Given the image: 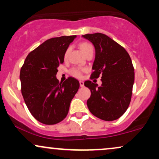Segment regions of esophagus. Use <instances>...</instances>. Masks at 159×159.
I'll list each match as a JSON object with an SVG mask.
<instances>
[{
  "instance_id": "1",
  "label": "esophagus",
  "mask_w": 159,
  "mask_h": 159,
  "mask_svg": "<svg viewBox=\"0 0 159 159\" xmlns=\"http://www.w3.org/2000/svg\"><path fill=\"white\" fill-rule=\"evenodd\" d=\"M79 84H80V87H83L84 86V81H79Z\"/></svg>"
}]
</instances>
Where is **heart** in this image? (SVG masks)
Segmentation results:
<instances>
[{"mask_svg": "<svg viewBox=\"0 0 159 159\" xmlns=\"http://www.w3.org/2000/svg\"><path fill=\"white\" fill-rule=\"evenodd\" d=\"M80 48H81V51L84 52V54H86L87 52L90 50H93V47L92 46V44L89 43H85V42L84 43H81ZM69 51H70V49H68L67 50H66V53H65V57H66V55H68ZM70 74H71L72 75H73L74 77L80 78L81 76V71L78 68H72V70H70Z\"/></svg>", "mask_w": 159, "mask_h": 159, "instance_id": "1", "label": "heart"}]
</instances>
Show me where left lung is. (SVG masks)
Listing matches in <instances>:
<instances>
[{
	"label": "left lung",
	"mask_w": 159,
	"mask_h": 159,
	"mask_svg": "<svg viewBox=\"0 0 159 159\" xmlns=\"http://www.w3.org/2000/svg\"><path fill=\"white\" fill-rule=\"evenodd\" d=\"M82 37L94 45L95 61L91 77L101 75V85L91 81L84 85L91 91L87 107L91 113L104 121H114L129 107L135 73L129 54L124 47L102 33L87 34Z\"/></svg>",
	"instance_id": "left-lung-1"
}]
</instances>
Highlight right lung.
<instances>
[{
  "instance_id": "right-lung-1",
  "label": "right lung",
  "mask_w": 159,
  "mask_h": 159,
  "mask_svg": "<svg viewBox=\"0 0 159 159\" xmlns=\"http://www.w3.org/2000/svg\"><path fill=\"white\" fill-rule=\"evenodd\" d=\"M76 35L47 40L27 55L20 69L21 93L25 104L34 118L44 124H55L67 116L70 102L80 87L70 77L59 83V65Z\"/></svg>"
}]
</instances>
